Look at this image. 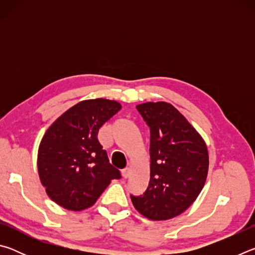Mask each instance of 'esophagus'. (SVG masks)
<instances>
[{
	"label": "esophagus",
	"instance_id": "1",
	"mask_svg": "<svg viewBox=\"0 0 255 255\" xmlns=\"http://www.w3.org/2000/svg\"><path fill=\"white\" fill-rule=\"evenodd\" d=\"M122 174H123L124 179L129 178V175H130V167H126V169H124L122 171Z\"/></svg>",
	"mask_w": 255,
	"mask_h": 255
}]
</instances>
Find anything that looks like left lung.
Here are the masks:
<instances>
[{
    "mask_svg": "<svg viewBox=\"0 0 255 255\" xmlns=\"http://www.w3.org/2000/svg\"><path fill=\"white\" fill-rule=\"evenodd\" d=\"M137 110L150 131V178L141 196H130L146 218L166 221L182 214L204 188L209 156L205 140L167 102H146Z\"/></svg>",
    "mask_w": 255,
    "mask_h": 255,
    "instance_id": "obj_1",
    "label": "left lung"
}]
</instances>
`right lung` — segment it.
<instances>
[{"label":"right lung","mask_w":255,"mask_h":255,"mask_svg":"<svg viewBox=\"0 0 255 255\" xmlns=\"http://www.w3.org/2000/svg\"><path fill=\"white\" fill-rule=\"evenodd\" d=\"M120 109L114 100H84L47 129L38 149V173L47 195L63 208H89L111 180L122 178L98 139L99 129Z\"/></svg>","instance_id":"1"}]
</instances>
